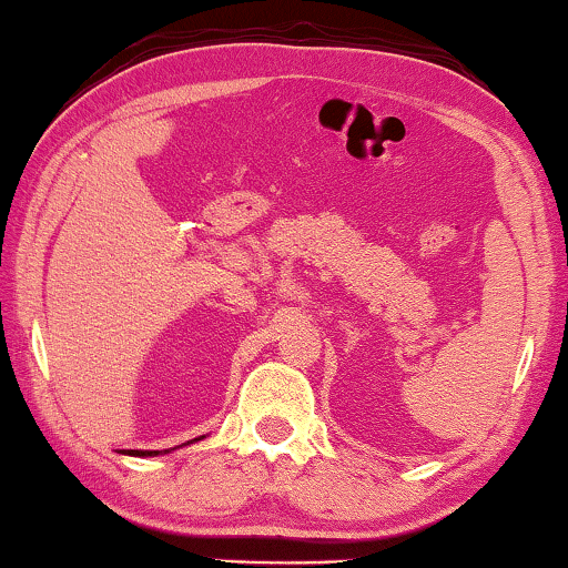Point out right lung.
I'll return each mask as SVG.
<instances>
[{"label": "right lung", "mask_w": 568, "mask_h": 568, "mask_svg": "<svg viewBox=\"0 0 568 568\" xmlns=\"http://www.w3.org/2000/svg\"><path fill=\"white\" fill-rule=\"evenodd\" d=\"M197 440V438H195ZM130 456H158L160 450H128Z\"/></svg>", "instance_id": "add662e5"}]
</instances>
